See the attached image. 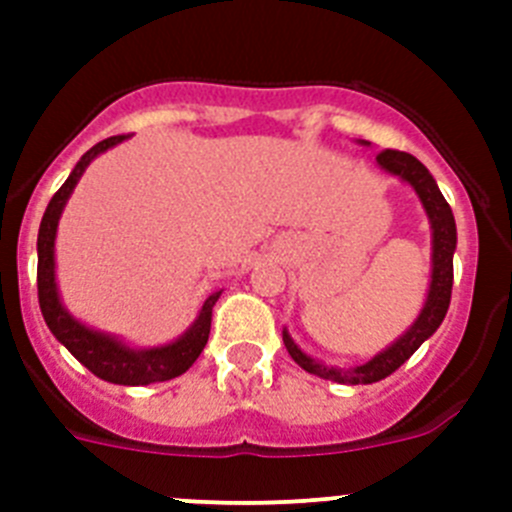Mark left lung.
<instances>
[{"mask_svg":"<svg viewBox=\"0 0 512 512\" xmlns=\"http://www.w3.org/2000/svg\"><path fill=\"white\" fill-rule=\"evenodd\" d=\"M379 166L387 169L390 174L400 176L410 187L418 192L420 202H423L425 212H428V220H431L433 228V274H431V289H428V300H425L423 310H420L418 320L413 323V328L405 333L402 338H397L387 351L374 356L372 361L366 364L354 366V369H330V366L318 364L312 361L310 356L302 354L300 348L295 346V341L289 338V333L284 330V346H287L289 356L297 361V364L310 374H318V377L330 379V382H343V384H372L379 379L390 377L392 372H397L410 356L420 348V343L425 338H431L438 330V325L446 318V310H449L451 302V287H454V251H456V223L454 212H451L449 202L443 200L441 189H438L436 179L431 176V171L420 164L418 158L410 156L405 151H382L377 156Z\"/></svg>","mask_w":512,"mask_h":512,"instance_id":"8db88e82","label":"left lung"}]
</instances>
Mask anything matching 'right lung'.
Segmentation results:
<instances>
[{
    "instance_id": "obj_1",
    "label": "right lung",
    "mask_w": 512,
    "mask_h": 512,
    "mask_svg": "<svg viewBox=\"0 0 512 512\" xmlns=\"http://www.w3.org/2000/svg\"><path fill=\"white\" fill-rule=\"evenodd\" d=\"M128 135H112V138H104L102 143L89 148L84 156H81L79 164L74 166V171L69 174V179L63 182V187L58 189L51 197L48 207H45V215L40 220L38 230V302L40 312H43L45 325L51 328L53 336L69 348L71 354L87 366L94 377L104 379V382L112 384H128V387H140V384H153V382H166V379H174L179 374H184L189 366L197 361V356L202 354L207 338H210V323H212V307H215L220 292H212L205 300L200 310V318L194 320L192 328L184 333L179 341L169 343V346L161 348H148V351H135V348L122 346L120 341H115L112 336H104L97 330H89L87 325H81L79 320H74L69 312L63 310L61 300H58L56 289V261H53V243H56V228L58 217H61L63 205L74 192L79 176L84 174L94 158L99 156L107 148L117 146Z\"/></svg>"
}]
</instances>
